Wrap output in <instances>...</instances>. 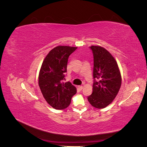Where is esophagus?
I'll use <instances>...</instances> for the list:
<instances>
[{"label": "esophagus", "instance_id": "1", "mask_svg": "<svg viewBox=\"0 0 147 147\" xmlns=\"http://www.w3.org/2000/svg\"><path fill=\"white\" fill-rule=\"evenodd\" d=\"M78 89H79L80 90H82V89L83 88V86H78Z\"/></svg>", "mask_w": 147, "mask_h": 147}]
</instances>
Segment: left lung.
Segmentation results:
<instances>
[{"label":"left lung","instance_id":"left-lung-1","mask_svg":"<svg viewBox=\"0 0 147 147\" xmlns=\"http://www.w3.org/2000/svg\"><path fill=\"white\" fill-rule=\"evenodd\" d=\"M94 57L92 93L88 97L92 106L104 109L112 102L121 85V76L116 60L103 47L91 46ZM97 81H96V80Z\"/></svg>","mask_w":147,"mask_h":147}]
</instances>
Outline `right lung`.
Listing matches in <instances>:
<instances>
[{"mask_svg": "<svg viewBox=\"0 0 147 147\" xmlns=\"http://www.w3.org/2000/svg\"><path fill=\"white\" fill-rule=\"evenodd\" d=\"M77 48L57 46L52 49L43 60L40 70V89L48 104L55 109H66L77 92V88L70 82H63L68 58Z\"/></svg>", "mask_w": 147, "mask_h": 147, "instance_id": "1", "label": "right lung"}]
</instances>
